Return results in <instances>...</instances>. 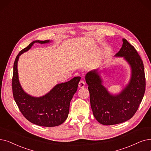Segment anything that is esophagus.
Listing matches in <instances>:
<instances>
[{
	"label": "esophagus",
	"instance_id": "obj_1",
	"mask_svg": "<svg viewBox=\"0 0 151 151\" xmlns=\"http://www.w3.org/2000/svg\"><path fill=\"white\" fill-rule=\"evenodd\" d=\"M78 86H79L80 88H83L85 86V83L83 80H80L79 82V84H78Z\"/></svg>",
	"mask_w": 151,
	"mask_h": 151
}]
</instances>
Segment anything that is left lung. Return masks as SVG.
I'll return each mask as SVG.
<instances>
[{"instance_id":"obj_1","label":"left lung","mask_w":151,"mask_h":151,"mask_svg":"<svg viewBox=\"0 0 151 151\" xmlns=\"http://www.w3.org/2000/svg\"><path fill=\"white\" fill-rule=\"evenodd\" d=\"M116 57H123L132 67V78L120 94L113 96L102 84L97 70L88 72L85 79L88 85L91 107L95 119L104 125L126 122L138 109L146 90L142 60L137 52L125 39Z\"/></svg>"}]
</instances>
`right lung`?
I'll return each instance as SVG.
<instances>
[{
    "mask_svg": "<svg viewBox=\"0 0 151 151\" xmlns=\"http://www.w3.org/2000/svg\"><path fill=\"white\" fill-rule=\"evenodd\" d=\"M49 42V40L33 41L19 52L14 64L12 84L14 100L26 119L39 126L52 127L60 125L67 119L70 101L77 91L81 78L76 76L66 83L58 84L45 96L34 97L24 93L22 88L17 70L19 55L28 50L35 42Z\"/></svg>",
    "mask_w": 151,
    "mask_h": 151,
    "instance_id": "add662e5",
    "label": "right lung"
}]
</instances>
